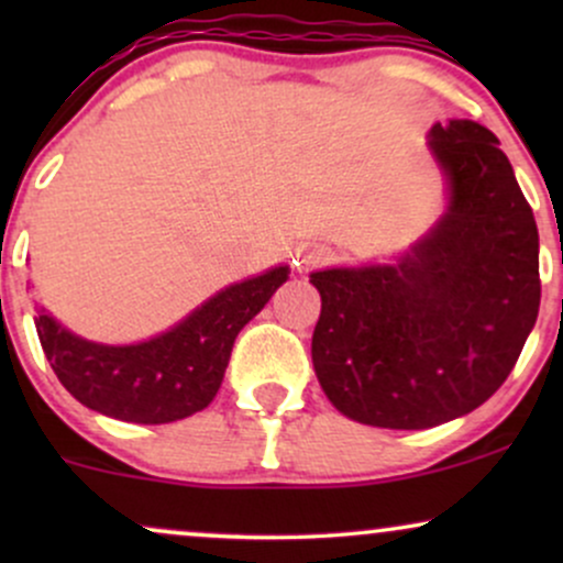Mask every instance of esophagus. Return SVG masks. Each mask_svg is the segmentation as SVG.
Here are the masks:
<instances>
[{"mask_svg": "<svg viewBox=\"0 0 563 563\" xmlns=\"http://www.w3.org/2000/svg\"><path fill=\"white\" fill-rule=\"evenodd\" d=\"M325 260V251L322 249H299V254H296V264L299 267H312V264H320Z\"/></svg>", "mask_w": 563, "mask_h": 563, "instance_id": "obj_1", "label": "esophagus"}]
</instances>
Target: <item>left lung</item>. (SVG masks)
<instances>
[{"label": "left lung", "instance_id": "1", "mask_svg": "<svg viewBox=\"0 0 563 563\" xmlns=\"http://www.w3.org/2000/svg\"><path fill=\"white\" fill-rule=\"evenodd\" d=\"M448 211L394 264L309 275L322 309L318 380L339 412L378 429H431L487 402L540 309V238L487 126L434 124Z\"/></svg>", "mask_w": 563, "mask_h": 563}]
</instances>
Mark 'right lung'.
<instances>
[{"label": "right lung", "mask_w": 563, "mask_h": 563, "mask_svg": "<svg viewBox=\"0 0 563 563\" xmlns=\"http://www.w3.org/2000/svg\"><path fill=\"white\" fill-rule=\"evenodd\" d=\"M288 264L232 283L169 331L140 344H97L38 309L36 333L60 384L89 410L126 423H172L209 407L232 344L288 280Z\"/></svg>", "instance_id": "right-lung-1"}]
</instances>
